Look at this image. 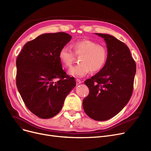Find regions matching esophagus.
Listing matches in <instances>:
<instances>
[{
	"instance_id": "34e87169",
	"label": "esophagus",
	"mask_w": 151,
	"mask_h": 151,
	"mask_svg": "<svg viewBox=\"0 0 151 151\" xmlns=\"http://www.w3.org/2000/svg\"><path fill=\"white\" fill-rule=\"evenodd\" d=\"M76 85H79L80 84H81L82 83V81L79 79H76Z\"/></svg>"
}]
</instances>
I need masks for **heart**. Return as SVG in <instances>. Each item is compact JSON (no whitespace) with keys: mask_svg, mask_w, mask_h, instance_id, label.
<instances>
[{"mask_svg":"<svg viewBox=\"0 0 151 151\" xmlns=\"http://www.w3.org/2000/svg\"><path fill=\"white\" fill-rule=\"evenodd\" d=\"M72 46L75 54L81 56V63L72 67L68 70V74L71 76L81 78L91 71H99L106 65L108 52L103 45L97 44L93 41L83 39L74 42ZM58 58L64 67H70L74 61L75 55L69 47L64 46L58 52Z\"/></svg>","mask_w":151,"mask_h":151,"instance_id":"obj_1","label":"heart"}]
</instances>
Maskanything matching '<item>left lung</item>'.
<instances>
[{
	"instance_id": "1",
	"label": "left lung",
	"mask_w": 151,
	"mask_h": 151,
	"mask_svg": "<svg viewBox=\"0 0 151 151\" xmlns=\"http://www.w3.org/2000/svg\"><path fill=\"white\" fill-rule=\"evenodd\" d=\"M95 34L106 41L108 58L101 70L84 81L89 93L83 107L92 119L104 121L119 114L129 102L136 67L125 44L112 35Z\"/></svg>"
}]
</instances>
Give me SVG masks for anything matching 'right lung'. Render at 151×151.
Returning a JSON list of instances; mask_svg holds the SVG:
<instances>
[{"mask_svg":"<svg viewBox=\"0 0 151 151\" xmlns=\"http://www.w3.org/2000/svg\"><path fill=\"white\" fill-rule=\"evenodd\" d=\"M64 32L45 33L26 43L16 61V83L27 107L41 119L54 117L75 86L63 70L58 52L70 41ZM55 78L59 81H54Z\"/></svg>","mask_w":151,"mask_h":151,"instance_id":"obj_1","label":"right lung"}]
</instances>
